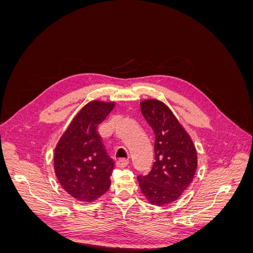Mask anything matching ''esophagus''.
<instances>
[{"label":"esophagus","mask_w":253,"mask_h":253,"mask_svg":"<svg viewBox=\"0 0 253 253\" xmlns=\"http://www.w3.org/2000/svg\"><path fill=\"white\" fill-rule=\"evenodd\" d=\"M128 165V160L126 159H120L116 163L117 168H126Z\"/></svg>","instance_id":"1"}]
</instances>
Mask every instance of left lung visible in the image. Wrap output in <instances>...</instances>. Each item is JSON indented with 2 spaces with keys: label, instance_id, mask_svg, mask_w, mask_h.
<instances>
[{
  "label": "left lung",
  "instance_id": "obj_1",
  "mask_svg": "<svg viewBox=\"0 0 253 253\" xmlns=\"http://www.w3.org/2000/svg\"><path fill=\"white\" fill-rule=\"evenodd\" d=\"M140 106L155 134V163L148 175L137 178L150 204L165 206L178 200L192 182L197 152L192 138L167 104L145 99Z\"/></svg>",
  "mask_w": 253,
  "mask_h": 253
}]
</instances>
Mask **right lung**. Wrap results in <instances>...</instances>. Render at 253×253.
Segmentation results:
<instances>
[{"instance_id":"add662e5","label":"right lung","mask_w":253,"mask_h":253,"mask_svg":"<svg viewBox=\"0 0 253 253\" xmlns=\"http://www.w3.org/2000/svg\"><path fill=\"white\" fill-rule=\"evenodd\" d=\"M115 108L114 101L93 100L76 115L56 145L53 168L66 192L79 202H95L111 186L115 163L98 126Z\"/></svg>"}]
</instances>
